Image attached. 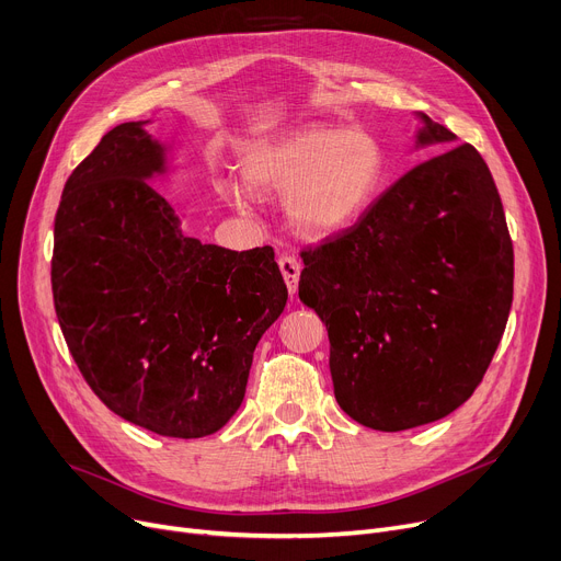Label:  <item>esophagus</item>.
<instances>
[{
	"label": "esophagus",
	"mask_w": 561,
	"mask_h": 561,
	"mask_svg": "<svg viewBox=\"0 0 561 561\" xmlns=\"http://www.w3.org/2000/svg\"><path fill=\"white\" fill-rule=\"evenodd\" d=\"M277 265H279V271L284 275V282H286L288 290L296 293L298 290V282H300V273H302L300 259L288 254V252H279L277 254Z\"/></svg>",
	"instance_id": "1"
}]
</instances>
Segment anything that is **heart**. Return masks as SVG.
<instances>
[{"label": "heart", "instance_id": "heart-1", "mask_svg": "<svg viewBox=\"0 0 561 561\" xmlns=\"http://www.w3.org/2000/svg\"><path fill=\"white\" fill-rule=\"evenodd\" d=\"M245 182L256 193H286L290 225L309 236H330L355 225L375 202L387 176V152L366 129L311 127L259 145L243 159ZM243 206L245 188L222 186Z\"/></svg>", "mask_w": 561, "mask_h": 561}]
</instances>
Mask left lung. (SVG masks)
I'll list each match as a JSON object with an SVG mask.
<instances>
[{"mask_svg": "<svg viewBox=\"0 0 561 561\" xmlns=\"http://www.w3.org/2000/svg\"><path fill=\"white\" fill-rule=\"evenodd\" d=\"M423 121L421 142L455 140ZM300 256V300L325 322L334 396L350 419L402 432L473 396L514 296L503 202L473 145L414 165L355 225Z\"/></svg>", "mask_w": 561, "mask_h": 561, "instance_id": "obj_1", "label": "left lung"}]
</instances>
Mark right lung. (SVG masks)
<instances>
[{"instance_id":"obj_1","label":"right lung","mask_w":561,"mask_h":561,"mask_svg":"<svg viewBox=\"0 0 561 561\" xmlns=\"http://www.w3.org/2000/svg\"><path fill=\"white\" fill-rule=\"evenodd\" d=\"M157 170L161 147L140 123L113 127L72 170L54 218V309L113 414L199 438L241 407L288 290L271 245L233 252L184 236L145 182Z\"/></svg>"}]
</instances>
